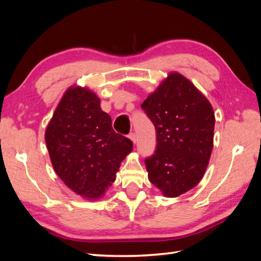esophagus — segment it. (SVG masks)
Returning a JSON list of instances; mask_svg holds the SVG:
<instances>
[{"mask_svg": "<svg viewBox=\"0 0 261 261\" xmlns=\"http://www.w3.org/2000/svg\"><path fill=\"white\" fill-rule=\"evenodd\" d=\"M128 138L133 141L134 144H136V141H137V137H136V134L135 133H130L129 135H128Z\"/></svg>", "mask_w": 261, "mask_h": 261, "instance_id": "34e87169", "label": "esophagus"}]
</instances>
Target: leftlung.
Returning a JSON list of instances; mask_svg holds the SVG:
<instances>
[{"label": "left lung", "mask_w": 261, "mask_h": 261, "mask_svg": "<svg viewBox=\"0 0 261 261\" xmlns=\"http://www.w3.org/2000/svg\"><path fill=\"white\" fill-rule=\"evenodd\" d=\"M141 109L155 128V149L145 159L148 177L167 197L199 183L213 147L215 113L207 98L178 73L149 94Z\"/></svg>", "instance_id": "left-lung-1"}]
</instances>
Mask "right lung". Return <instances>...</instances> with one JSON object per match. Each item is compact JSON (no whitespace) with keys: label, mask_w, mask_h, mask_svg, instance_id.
<instances>
[{"label":"right lung","mask_w":261,"mask_h":261,"mask_svg":"<svg viewBox=\"0 0 261 261\" xmlns=\"http://www.w3.org/2000/svg\"><path fill=\"white\" fill-rule=\"evenodd\" d=\"M45 143L59 177L88 199L105 194L133 150L132 140L114 132L100 99L82 87L63 96L46 127Z\"/></svg>","instance_id":"right-lung-1"}]
</instances>
